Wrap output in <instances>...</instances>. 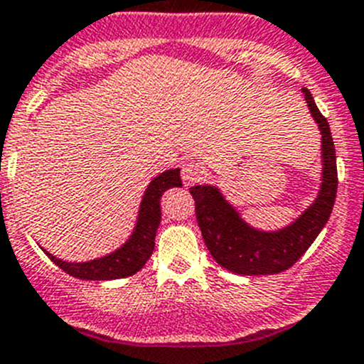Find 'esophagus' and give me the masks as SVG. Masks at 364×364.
I'll use <instances>...</instances> for the list:
<instances>
[{"label": "esophagus", "instance_id": "34e87169", "mask_svg": "<svg viewBox=\"0 0 364 364\" xmlns=\"http://www.w3.org/2000/svg\"><path fill=\"white\" fill-rule=\"evenodd\" d=\"M203 175H205V171H203V168L198 162L189 161L182 166V180H184L186 186L198 184L200 180L203 178Z\"/></svg>", "mask_w": 364, "mask_h": 364}]
</instances>
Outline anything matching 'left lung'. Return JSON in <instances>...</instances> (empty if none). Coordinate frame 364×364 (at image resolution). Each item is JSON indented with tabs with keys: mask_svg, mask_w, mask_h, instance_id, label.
<instances>
[{
	"mask_svg": "<svg viewBox=\"0 0 364 364\" xmlns=\"http://www.w3.org/2000/svg\"><path fill=\"white\" fill-rule=\"evenodd\" d=\"M311 116L321 134V184L314 202L289 225L261 230L241 218L216 186H195L191 195L207 250L218 264L237 275H273L291 268L316 240L328 221L338 191L336 150L327 119L309 89H302Z\"/></svg>",
	"mask_w": 364,
	"mask_h": 364,
	"instance_id": "left-lung-1",
	"label": "left lung"
}]
</instances>
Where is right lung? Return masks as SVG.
Wrapping results in <instances>:
<instances>
[{"instance_id": "obj_1", "label": "right lung", "mask_w": 364, "mask_h": 364, "mask_svg": "<svg viewBox=\"0 0 364 364\" xmlns=\"http://www.w3.org/2000/svg\"><path fill=\"white\" fill-rule=\"evenodd\" d=\"M171 188H182L180 169H166L148 184L141 200L136 227L132 234L110 254L84 262H68L44 250V254L69 275L84 280H114L124 279L139 272L150 259L155 248V234L161 225L162 193Z\"/></svg>"}]
</instances>
